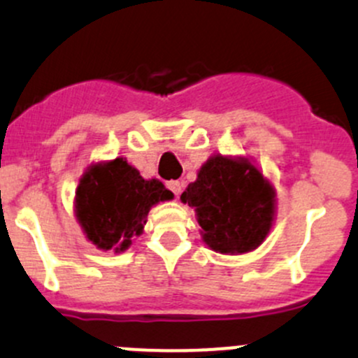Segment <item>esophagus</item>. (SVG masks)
Segmentation results:
<instances>
[{
    "label": "esophagus",
    "mask_w": 358,
    "mask_h": 358,
    "mask_svg": "<svg viewBox=\"0 0 358 358\" xmlns=\"http://www.w3.org/2000/svg\"><path fill=\"white\" fill-rule=\"evenodd\" d=\"M166 185H168V189L171 190L175 196H180V192H182V183H180L178 180H171V182H168Z\"/></svg>",
    "instance_id": "obj_1"
}]
</instances>
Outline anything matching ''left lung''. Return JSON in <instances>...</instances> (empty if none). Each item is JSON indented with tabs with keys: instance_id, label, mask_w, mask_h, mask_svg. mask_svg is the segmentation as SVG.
I'll list each match as a JSON object with an SVG mask.
<instances>
[{
	"instance_id": "8db88e82",
	"label": "left lung",
	"mask_w": 358,
	"mask_h": 358,
	"mask_svg": "<svg viewBox=\"0 0 358 358\" xmlns=\"http://www.w3.org/2000/svg\"><path fill=\"white\" fill-rule=\"evenodd\" d=\"M182 201L194 208L202 239L223 255H243L263 243L273 222V190L244 159L215 156L187 187Z\"/></svg>"
}]
</instances>
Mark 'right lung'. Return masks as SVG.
Returning a JSON list of instances; mask_svg holds the SVG:
<instances>
[{"label":"right lung","instance_id":"add662e5","mask_svg":"<svg viewBox=\"0 0 358 358\" xmlns=\"http://www.w3.org/2000/svg\"><path fill=\"white\" fill-rule=\"evenodd\" d=\"M173 194L156 178L143 180L122 157L90 166L76 190V216L86 237L103 251L121 252L140 236L149 209Z\"/></svg>","mask_w":358,"mask_h":358}]
</instances>
